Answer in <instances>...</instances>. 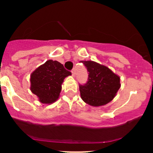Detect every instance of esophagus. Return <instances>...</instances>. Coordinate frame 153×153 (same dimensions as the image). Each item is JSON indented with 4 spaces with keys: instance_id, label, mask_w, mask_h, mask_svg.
I'll use <instances>...</instances> for the list:
<instances>
[{
    "instance_id": "34e87169",
    "label": "esophagus",
    "mask_w": 153,
    "mask_h": 153,
    "mask_svg": "<svg viewBox=\"0 0 153 153\" xmlns=\"http://www.w3.org/2000/svg\"><path fill=\"white\" fill-rule=\"evenodd\" d=\"M72 75H73V77L75 76V70H73V71H72Z\"/></svg>"
}]
</instances>
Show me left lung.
<instances>
[{
	"instance_id": "8db88e82",
	"label": "left lung",
	"mask_w": 153,
	"mask_h": 153,
	"mask_svg": "<svg viewBox=\"0 0 153 153\" xmlns=\"http://www.w3.org/2000/svg\"><path fill=\"white\" fill-rule=\"evenodd\" d=\"M89 73L88 80L79 85L82 101L91 106H104L115 97L121 87L120 77L110 68L94 61H82Z\"/></svg>"
}]
</instances>
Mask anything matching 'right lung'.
Instances as JSON below:
<instances>
[{"mask_svg": "<svg viewBox=\"0 0 153 153\" xmlns=\"http://www.w3.org/2000/svg\"><path fill=\"white\" fill-rule=\"evenodd\" d=\"M71 75L58 61L49 59L39 66L30 75V90L39 102L52 104L59 97L62 84L66 77Z\"/></svg>", "mask_w": 153, "mask_h": 153, "instance_id": "right-lung-1", "label": "right lung"}]
</instances>
